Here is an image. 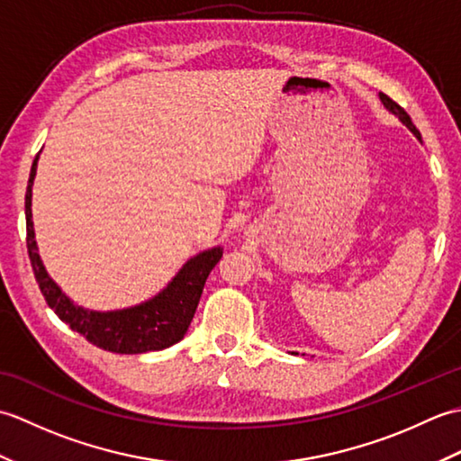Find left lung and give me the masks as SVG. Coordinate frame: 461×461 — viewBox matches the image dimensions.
<instances>
[{
    "label": "left lung",
    "instance_id": "1",
    "mask_svg": "<svg viewBox=\"0 0 461 461\" xmlns=\"http://www.w3.org/2000/svg\"><path fill=\"white\" fill-rule=\"evenodd\" d=\"M378 96H380V103L384 104V109H386L388 113H393L394 116H398V121L402 122V124L406 126V129H408L410 132H412V134L416 136V139H418L420 142H422V136H420V132H418V129H416V126H414V122L410 121V116H408V113L402 109V106L396 104V103H394L393 99H390V96H386L384 93H380Z\"/></svg>",
    "mask_w": 461,
    "mask_h": 461
}]
</instances>
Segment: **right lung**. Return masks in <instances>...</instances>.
<instances>
[{"label":"right lung","instance_id":"obj_1","mask_svg":"<svg viewBox=\"0 0 461 461\" xmlns=\"http://www.w3.org/2000/svg\"><path fill=\"white\" fill-rule=\"evenodd\" d=\"M37 162L39 154L33 160L25 194L27 251L47 305L55 311L59 319L67 322L73 330L81 332L93 345L111 352H119V355H140V352L162 350L180 342L190 327L195 309H198L205 279H208L210 271L223 256V248L215 246L190 258L168 285L160 293H156L154 297L139 303V305L114 311H93L77 305L49 276L37 249L32 220Z\"/></svg>","mask_w":461,"mask_h":461}]
</instances>
